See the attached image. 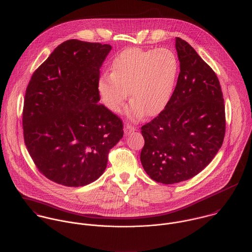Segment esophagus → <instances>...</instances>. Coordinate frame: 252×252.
<instances>
[{
  "label": "esophagus",
  "mask_w": 252,
  "mask_h": 252,
  "mask_svg": "<svg viewBox=\"0 0 252 252\" xmlns=\"http://www.w3.org/2000/svg\"><path fill=\"white\" fill-rule=\"evenodd\" d=\"M135 127L134 126H130V125H126L125 126V132L126 133V134H129V133H131V132H133V131H135Z\"/></svg>",
  "instance_id": "esophagus-1"
}]
</instances>
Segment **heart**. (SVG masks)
Wrapping results in <instances>:
<instances>
[{
    "label": "heart",
    "instance_id": "1",
    "mask_svg": "<svg viewBox=\"0 0 252 252\" xmlns=\"http://www.w3.org/2000/svg\"><path fill=\"white\" fill-rule=\"evenodd\" d=\"M179 73L176 54L165 48H128L115 56L110 75H103L97 89L104 105L121 113L129 94L132 119L159 114L168 104Z\"/></svg>",
    "mask_w": 252,
    "mask_h": 252
}]
</instances>
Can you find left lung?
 Listing matches in <instances>:
<instances>
[{
	"label": "left lung",
	"mask_w": 252,
	"mask_h": 252,
	"mask_svg": "<svg viewBox=\"0 0 252 252\" xmlns=\"http://www.w3.org/2000/svg\"><path fill=\"white\" fill-rule=\"evenodd\" d=\"M180 73L163 111L141 127V163L153 180H188L212 160L225 135V107L216 74L186 41L176 38Z\"/></svg>",
	"instance_id": "8db88e82"
}]
</instances>
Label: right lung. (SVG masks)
<instances>
[{
  "instance_id": "obj_1",
  "label": "right lung",
  "mask_w": 252,
  "mask_h": 252,
  "mask_svg": "<svg viewBox=\"0 0 252 252\" xmlns=\"http://www.w3.org/2000/svg\"><path fill=\"white\" fill-rule=\"evenodd\" d=\"M112 47L68 40L34 72L25 94L24 142L48 179L81 187L98 179L123 123L98 104V81Z\"/></svg>"
}]
</instances>
